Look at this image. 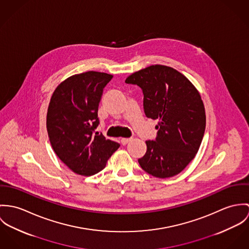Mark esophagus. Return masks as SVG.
<instances>
[{
  "label": "esophagus",
  "mask_w": 249,
  "mask_h": 249,
  "mask_svg": "<svg viewBox=\"0 0 249 249\" xmlns=\"http://www.w3.org/2000/svg\"><path fill=\"white\" fill-rule=\"evenodd\" d=\"M133 140V138H121V144L122 145H126V144H128L130 141H132Z\"/></svg>",
  "instance_id": "obj_1"
}]
</instances>
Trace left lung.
Instances as JSON below:
<instances>
[{"mask_svg":"<svg viewBox=\"0 0 249 249\" xmlns=\"http://www.w3.org/2000/svg\"><path fill=\"white\" fill-rule=\"evenodd\" d=\"M142 89L146 116L158 119V136L147 140L146 154L138 160L148 174L171 178L179 174L197 153L205 131V110L196 89L173 68L155 65L127 77Z\"/></svg>","mask_w":249,"mask_h":249,"instance_id":"1","label":"left lung"}]
</instances>
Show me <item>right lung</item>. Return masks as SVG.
I'll use <instances>...</instances> for the list:
<instances>
[{"instance_id": "add662e5", "label": "right lung", "mask_w": 249, "mask_h": 249, "mask_svg": "<svg viewBox=\"0 0 249 249\" xmlns=\"http://www.w3.org/2000/svg\"><path fill=\"white\" fill-rule=\"evenodd\" d=\"M112 75L87 71L72 75L54 90L47 113V130L57 157L71 171L91 176L106 166L119 148L115 141L94 133L103 89Z\"/></svg>"}]
</instances>
